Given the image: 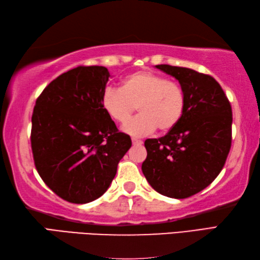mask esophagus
Returning <instances> with one entry per match:
<instances>
[{
    "label": "esophagus",
    "instance_id": "obj_1",
    "mask_svg": "<svg viewBox=\"0 0 260 260\" xmlns=\"http://www.w3.org/2000/svg\"><path fill=\"white\" fill-rule=\"evenodd\" d=\"M132 143H133L134 146H140L143 144V142L141 140H137V139H132Z\"/></svg>",
    "mask_w": 260,
    "mask_h": 260
}]
</instances>
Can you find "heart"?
Segmentation results:
<instances>
[{
    "instance_id": "1",
    "label": "heart",
    "mask_w": 260,
    "mask_h": 260,
    "mask_svg": "<svg viewBox=\"0 0 260 260\" xmlns=\"http://www.w3.org/2000/svg\"><path fill=\"white\" fill-rule=\"evenodd\" d=\"M137 109L140 115L124 127L125 133L143 136L159 129L169 132L184 113V91L175 81L151 71H135L120 82V89L106 88L102 107L110 118L125 124Z\"/></svg>"
}]
</instances>
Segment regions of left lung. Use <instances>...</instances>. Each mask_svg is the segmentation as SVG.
<instances>
[{"mask_svg":"<svg viewBox=\"0 0 260 260\" xmlns=\"http://www.w3.org/2000/svg\"><path fill=\"white\" fill-rule=\"evenodd\" d=\"M155 68L179 81L185 106L179 124L167 135L145 141L142 171L156 192L189 198L206 189L222 170L231 146L233 110L213 77L170 64Z\"/></svg>","mask_w":260,"mask_h":260,"instance_id":"left-lung-1","label":"left lung"}]
</instances>
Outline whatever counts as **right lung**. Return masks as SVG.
I'll return each instance as SVG.
<instances>
[{
  "label": "right lung",
  "instance_id": "obj_1",
  "mask_svg": "<svg viewBox=\"0 0 260 260\" xmlns=\"http://www.w3.org/2000/svg\"><path fill=\"white\" fill-rule=\"evenodd\" d=\"M102 66L77 67L49 84L36 102L31 146L39 175L63 200L88 203L107 191L132 146L102 107L109 79Z\"/></svg>",
  "mask_w": 260,
  "mask_h": 260
}]
</instances>
